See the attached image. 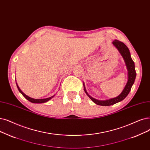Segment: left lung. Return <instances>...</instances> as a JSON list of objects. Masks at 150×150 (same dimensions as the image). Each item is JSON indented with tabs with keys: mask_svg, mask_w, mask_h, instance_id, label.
I'll return each instance as SVG.
<instances>
[{
	"mask_svg": "<svg viewBox=\"0 0 150 150\" xmlns=\"http://www.w3.org/2000/svg\"><path fill=\"white\" fill-rule=\"evenodd\" d=\"M112 44L116 48V49L118 50L119 53L122 56L124 60H125L126 66V67H127V69L128 71L127 82L126 84L125 88L123 89L121 93V94L117 97H114V98L110 99H107V100H97V99L93 98V97H91L87 93V91L85 88V86H84V84H83L84 92L86 93L87 96L89 97L91 100H92V101L93 102L96 103L97 105H102V106L112 105H113V104H115V103H118L119 102H121L122 100L125 99L127 97V96L128 95V94L129 93L130 91H131L133 84L134 83L135 77H136L135 64L131 58V53H130L129 48L127 47V46L125 43L118 40H113V42H112Z\"/></svg>",
	"mask_w": 150,
	"mask_h": 150,
	"instance_id": "1",
	"label": "left lung"
}]
</instances>
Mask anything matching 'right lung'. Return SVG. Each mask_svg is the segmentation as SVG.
Instances as JSON below:
<instances>
[{
    "label": "right lung",
    "mask_w": 150,
    "mask_h": 150,
    "mask_svg": "<svg viewBox=\"0 0 150 150\" xmlns=\"http://www.w3.org/2000/svg\"><path fill=\"white\" fill-rule=\"evenodd\" d=\"M16 86H17V88H18V89L19 91V92L21 93V94H22V95L25 97V99H26L27 100H28L29 101H30V102H32V103H42L47 102L49 101L50 99H51L52 98H53V97H54V96H55V95H53V96H51V97H48V98H45V99H33V98H31V97H30L28 96L27 95H25V94L23 92V91L20 89V88H19V86H18V85L17 83H16Z\"/></svg>",
    "instance_id": "right-lung-1"
}]
</instances>
